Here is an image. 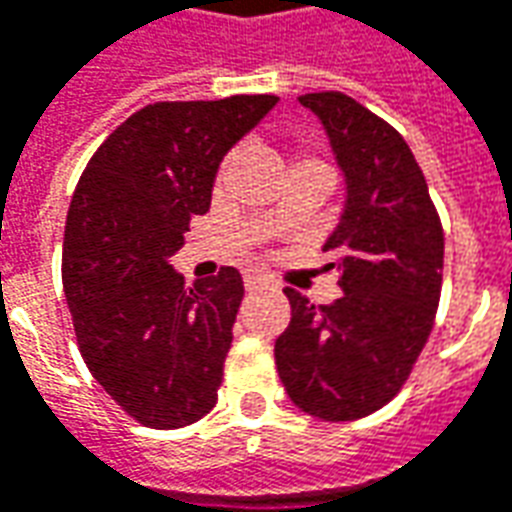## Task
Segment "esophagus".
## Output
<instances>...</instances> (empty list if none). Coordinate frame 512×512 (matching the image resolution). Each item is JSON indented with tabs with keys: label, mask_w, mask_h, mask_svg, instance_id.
<instances>
[{
	"label": "esophagus",
	"mask_w": 512,
	"mask_h": 512,
	"mask_svg": "<svg viewBox=\"0 0 512 512\" xmlns=\"http://www.w3.org/2000/svg\"><path fill=\"white\" fill-rule=\"evenodd\" d=\"M243 285H246V291H257V288L269 285V280H266V277H260V274H246Z\"/></svg>",
	"instance_id": "obj_1"
}]
</instances>
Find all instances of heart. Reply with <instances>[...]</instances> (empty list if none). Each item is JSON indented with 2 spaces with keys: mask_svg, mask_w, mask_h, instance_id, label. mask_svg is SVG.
I'll return each instance as SVG.
<instances>
[{
  "mask_svg": "<svg viewBox=\"0 0 512 512\" xmlns=\"http://www.w3.org/2000/svg\"><path fill=\"white\" fill-rule=\"evenodd\" d=\"M297 165H322V162H316V159H300V162H297ZM224 182V170H221V173H218V184ZM280 224H283V215H280V212L274 210L269 215V227H280Z\"/></svg>",
  "mask_w": 512,
  "mask_h": 512,
  "instance_id": "obj_1",
  "label": "heart"
}]
</instances>
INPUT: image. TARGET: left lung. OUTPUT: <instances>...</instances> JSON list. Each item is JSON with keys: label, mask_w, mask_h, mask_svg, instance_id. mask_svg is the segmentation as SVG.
<instances>
[{"label": "left lung", "mask_w": 512, "mask_h": 512, "mask_svg": "<svg viewBox=\"0 0 512 512\" xmlns=\"http://www.w3.org/2000/svg\"><path fill=\"white\" fill-rule=\"evenodd\" d=\"M344 176L322 252L342 297L311 305L285 288L291 322L274 342L288 398L319 420H356L403 387L429 339L443 285V227L406 139L342 92L302 95Z\"/></svg>", "instance_id": "obj_1"}]
</instances>
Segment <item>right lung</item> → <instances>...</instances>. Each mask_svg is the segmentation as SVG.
Returning a JSON list of instances; mask_svg holds the SVG:
<instances>
[{
  "label": "right lung",
  "instance_id": "1",
  "mask_svg": "<svg viewBox=\"0 0 512 512\" xmlns=\"http://www.w3.org/2000/svg\"><path fill=\"white\" fill-rule=\"evenodd\" d=\"M280 97L170 100L131 114L97 148L66 212L64 291L97 384L151 429L210 412L243 300L238 269L184 288L170 257L215 176Z\"/></svg>",
  "mask_w": 512,
  "mask_h": 512
}]
</instances>
